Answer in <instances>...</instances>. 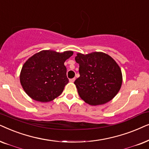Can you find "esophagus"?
Listing matches in <instances>:
<instances>
[{"instance_id": "obj_1", "label": "esophagus", "mask_w": 149, "mask_h": 149, "mask_svg": "<svg viewBox=\"0 0 149 149\" xmlns=\"http://www.w3.org/2000/svg\"><path fill=\"white\" fill-rule=\"evenodd\" d=\"M75 80H76V78H71V79H70V80H69V82H73L75 81Z\"/></svg>"}]
</instances>
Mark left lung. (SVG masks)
I'll return each mask as SVG.
<instances>
[{"instance_id": "left-lung-1", "label": "left lung", "mask_w": 149, "mask_h": 149, "mask_svg": "<svg viewBox=\"0 0 149 149\" xmlns=\"http://www.w3.org/2000/svg\"><path fill=\"white\" fill-rule=\"evenodd\" d=\"M80 77L74 82L82 100L91 106L102 105L116 96L121 87L120 68L112 57L103 52L78 53Z\"/></svg>"}]
</instances>
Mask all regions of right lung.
I'll return each instance as SVG.
<instances>
[{
	"label": "right lung",
	"instance_id": "add662e5",
	"mask_svg": "<svg viewBox=\"0 0 149 149\" xmlns=\"http://www.w3.org/2000/svg\"><path fill=\"white\" fill-rule=\"evenodd\" d=\"M72 51L63 53L42 50L26 61L19 80L30 97L40 102H48L58 97L69 80L65 61L73 55Z\"/></svg>",
	"mask_w": 149,
	"mask_h": 149
}]
</instances>
